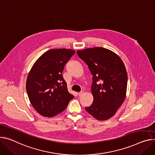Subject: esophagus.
Returning <instances> with one entry per match:
<instances>
[{
    "instance_id": "34e87169",
    "label": "esophagus",
    "mask_w": 155,
    "mask_h": 155,
    "mask_svg": "<svg viewBox=\"0 0 155 155\" xmlns=\"http://www.w3.org/2000/svg\"><path fill=\"white\" fill-rule=\"evenodd\" d=\"M84 94V91H81L80 92H79L78 93V95L80 96H81L82 94Z\"/></svg>"
}]
</instances>
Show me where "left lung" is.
Wrapping results in <instances>:
<instances>
[{
	"label": "left lung",
	"mask_w": 155,
	"mask_h": 155,
	"mask_svg": "<svg viewBox=\"0 0 155 155\" xmlns=\"http://www.w3.org/2000/svg\"><path fill=\"white\" fill-rule=\"evenodd\" d=\"M93 75V104L86 110L97 120L112 117L125 100L127 74L122 59L112 51L96 47L77 51Z\"/></svg>",
	"instance_id": "obj_1"
}]
</instances>
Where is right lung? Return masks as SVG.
I'll return each instance as SVG.
<instances>
[{"mask_svg": "<svg viewBox=\"0 0 155 155\" xmlns=\"http://www.w3.org/2000/svg\"><path fill=\"white\" fill-rule=\"evenodd\" d=\"M75 52L70 49H50L40 56L30 70L26 91L31 104L41 116L51 117L61 113L74 98L62 73Z\"/></svg>", "mask_w": 155, "mask_h": 155, "instance_id": "add662e5", "label": "right lung"}]
</instances>
